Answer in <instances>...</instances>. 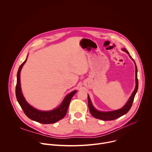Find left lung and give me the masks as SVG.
Instances as JSON below:
<instances>
[{
	"label": "left lung",
	"mask_w": 152,
	"mask_h": 152,
	"mask_svg": "<svg viewBox=\"0 0 152 152\" xmlns=\"http://www.w3.org/2000/svg\"><path fill=\"white\" fill-rule=\"evenodd\" d=\"M123 50L126 52L127 53H128L129 55V53L128 52V51L126 49H123ZM130 57L131 58V56H130ZM132 60L134 61V60L133 59H132ZM134 62H135V61H134ZM135 79H136L135 88L134 92L132 93L131 97L129 98V100L126 103V104L122 108H121V109L116 110V111H111V112L99 111L96 110L95 108L94 107V106H93L92 103L91 102V100L90 99V97L88 95L89 110H90V112L91 114V115L94 118H98V119H100V120H105V121L113 120L118 118L121 117L122 115L126 114L130 110V109H131V107H132V103H133V102H134V100L135 96V94L137 92L138 88V77H137V67L135 62Z\"/></svg>",
	"instance_id": "8db88e82"
}]
</instances>
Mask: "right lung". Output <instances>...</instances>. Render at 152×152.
Returning <instances> with one entry per match:
<instances>
[{"label":"right lung","instance_id":"1","mask_svg":"<svg viewBox=\"0 0 152 152\" xmlns=\"http://www.w3.org/2000/svg\"><path fill=\"white\" fill-rule=\"evenodd\" d=\"M26 60L27 58L20 65L17 72L15 87V95L17 101L26 115L30 119L42 124H52L56 123L63 118L66 115L70 102L77 91H73L68 94L65 97L61 105L55 110L50 111H41L35 109L26 101L21 93L20 87V71Z\"/></svg>","mask_w":152,"mask_h":152}]
</instances>
